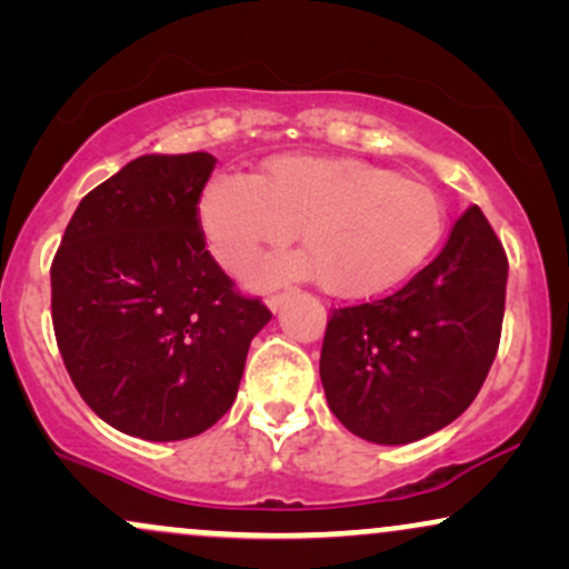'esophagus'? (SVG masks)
I'll return each instance as SVG.
<instances>
[{"label":"esophagus","mask_w":569,"mask_h":569,"mask_svg":"<svg viewBox=\"0 0 569 569\" xmlns=\"http://www.w3.org/2000/svg\"><path fill=\"white\" fill-rule=\"evenodd\" d=\"M283 302H286V293H270V297H267V307H270L272 312H278Z\"/></svg>","instance_id":"obj_1"}]
</instances>
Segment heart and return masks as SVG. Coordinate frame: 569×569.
Returning a JSON list of instances; mask_svg holds the SVG:
<instances>
[{"label": "heart", "mask_w": 569, "mask_h": 569, "mask_svg": "<svg viewBox=\"0 0 569 569\" xmlns=\"http://www.w3.org/2000/svg\"><path fill=\"white\" fill-rule=\"evenodd\" d=\"M200 227L232 276L289 246L299 230L307 251L276 259L259 278L318 276L335 297L361 299L403 283L433 257L447 208L433 187L377 162L283 154L257 179L217 176L200 198Z\"/></svg>", "instance_id": "heart-1"}]
</instances>
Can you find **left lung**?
<instances>
[{
  "label": "left lung",
  "instance_id": "8db88e82",
  "mask_svg": "<svg viewBox=\"0 0 569 569\" xmlns=\"http://www.w3.org/2000/svg\"><path fill=\"white\" fill-rule=\"evenodd\" d=\"M508 259L479 206L403 289L339 307L326 326L321 382L350 433L411 443L457 420L500 345Z\"/></svg>",
  "mask_w": 569,
  "mask_h": 569
}]
</instances>
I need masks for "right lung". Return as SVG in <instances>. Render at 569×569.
<instances>
[{
	"label": "right lung",
	"mask_w": 569,
	"mask_h": 569,
	"mask_svg": "<svg viewBox=\"0 0 569 569\" xmlns=\"http://www.w3.org/2000/svg\"><path fill=\"white\" fill-rule=\"evenodd\" d=\"M217 158L143 154L77 206L53 267V329L82 401L147 441L202 433L232 407L272 312L208 253L198 200Z\"/></svg>",
	"instance_id": "obj_1"
}]
</instances>
